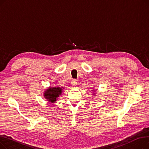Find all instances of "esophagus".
<instances>
[{
  "mask_svg": "<svg viewBox=\"0 0 149 149\" xmlns=\"http://www.w3.org/2000/svg\"><path fill=\"white\" fill-rule=\"evenodd\" d=\"M70 83H71L72 86H75L77 84V81L75 80V79H72L71 82H70Z\"/></svg>",
  "mask_w": 149,
  "mask_h": 149,
  "instance_id": "34e87169",
  "label": "esophagus"
}]
</instances>
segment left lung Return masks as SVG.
Instances as JSON below:
<instances>
[{"label": "left lung", "instance_id": "obj_1", "mask_svg": "<svg viewBox=\"0 0 149 149\" xmlns=\"http://www.w3.org/2000/svg\"><path fill=\"white\" fill-rule=\"evenodd\" d=\"M93 94H95V92H94V93H93Z\"/></svg>", "mask_w": 149, "mask_h": 149}]
</instances>
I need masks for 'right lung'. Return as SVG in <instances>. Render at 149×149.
<instances>
[{
  "label": "right lung",
  "mask_w": 149,
  "mask_h": 149,
  "mask_svg": "<svg viewBox=\"0 0 149 149\" xmlns=\"http://www.w3.org/2000/svg\"><path fill=\"white\" fill-rule=\"evenodd\" d=\"M61 92L62 89L60 87H49L45 91L44 97L51 103H54L57 100L58 97L61 95Z\"/></svg>",
  "instance_id": "add662e5"
}]
</instances>
